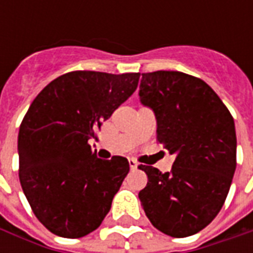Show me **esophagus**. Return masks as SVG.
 <instances>
[{"label":"esophagus","instance_id":"obj_1","mask_svg":"<svg viewBox=\"0 0 253 253\" xmlns=\"http://www.w3.org/2000/svg\"><path fill=\"white\" fill-rule=\"evenodd\" d=\"M128 164H130L131 169H137L138 168V163L134 159H128Z\"/></svg>","mask_w":253,"mask_h":253}]
</instances>
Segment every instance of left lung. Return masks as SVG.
Returning <instances> with one entry per match:
<instances>
[{
    "instance_id": "obj_1",
    "label": "left lung",
    "mask_w": 253,
    "mask_h": 253,
    "mask_svg": "<svg viewBox=\"0 0 253 253\" xmlns=\"http://www.w3.org/2000/svg\"><path fill=\"white\" fill-rule=\"evenodd\" d=\"M139 100L154 112L159 142L176 156L165 173L139 165L148 175L139 201L160 232L192 236L217 217L228 196L236 170L233 118L205 81L181 72L142 73Z\"/></svg>"
}]
</instances>
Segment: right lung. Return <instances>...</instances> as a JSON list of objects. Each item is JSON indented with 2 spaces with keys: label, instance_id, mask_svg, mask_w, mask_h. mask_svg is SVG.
Wrapping results in <instances>:
<instances>
[{
  "label": "right lung",
  "instance_id": "right-lung-1",
  "mask_svg": "<svg viewBox=\"0 0 253 253\" xmlns=\"http://www.w3.org/2000/svg\"><path fill=\"white\" fill-rule=\"evenodd\" d=\"M139 73L78 70L38 94L20 125L19 177L36 218L78 239L100 226L130 170L121 156L97 159L88 143L138 86Z\"/></svg>",
  "mask_w": 253,
  "mask_h": 253
}]
</instances>
